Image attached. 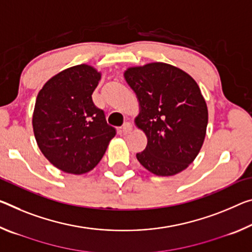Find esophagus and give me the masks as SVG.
Instances as JSON below:
<instances>
[{
	"instance_id": "34e87169",
	"label": "esophagus",
	"mask_w": 252,
	"mask_h": 252,
	"mask_svg": "<svg viewBox=\"0 0 252 252\" xmlns=\"http://www.w3.org/2000/svg\"><path fill=\"white\" fill-rule=\"evenodd\" d=\"M131 130H132V126H131L130 122H126L125 125L121 126V132L123 134H127Z\"/></svg>"
}]
</instances>
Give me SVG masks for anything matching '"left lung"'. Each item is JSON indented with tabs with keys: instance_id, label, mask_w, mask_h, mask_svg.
Instances as JSON below:
<instances>
[{
	"instance_id": "1",
	"label": "left lung",
	"mask_w": 252,
	"mask_h": 252,
	"mask_svg": "<svg viewBox=\"0 0 252 252\" xmlns=\"http://www.w3.org/2000/svg\"><path fill=\"white\" fill-rule=\"evenodd\" d=\"M141 111L137 126L148 138L139 162L158 176L187 168L201 150L207 126V107L198 85L185 71L153 63L125 73Z\"/></svg>"
}]
</instances>
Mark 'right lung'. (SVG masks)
Returning <instances> with one entry per match:
<instances>
[{"instance_id": "1", "label": "right lung", "mask_w": 252, "mask_h": 252, "mask_svg": "<svg viewBox=\"0 0 252 252\" xmlns=\"http://www.w3.org/2000/svg\"><path fill=\"white\" fill-rule=\"evenodd\" d=\"M101 74L77 65L54 76L40 90L32 117L35 140L43 156L65 173L94 168L117 134L92 94Z\"/></svg>"}]
</instances>
